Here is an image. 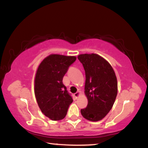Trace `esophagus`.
Masks as SVG:
<instances>
[{
    "label": "esophagus",
    "instance_id": "34e87169",
    "mask_svg": "<svg viewBox=\"0 0 148 148\" xmlns=\"http://www.w3.org/2000/svg\"><path fill=\"white\" fill-rule=\"evenodd\" d=\"M79 95H80V92H76L75 94H74V96L75 98V99H77L78 97L79 96Z\"/></svg>",
    "mask_w": 148,
    "mask_h": 148
}]
</instances>
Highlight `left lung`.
Masks as SVG:
<instances>
[{
    "mask_svg": "<svg viewBox=\"0 0 148 148\" xmlns=\"http://www.w3.org/2000/svg\"><path fill=\"white\" fill-rule=\"evenodd\" d=\"M86 73L85 94L88 100L86 108L81 109L87 120H102L111 110L117 95V79L110 64L96 54L78 56Z\"/></svg>",
    "mask_w": 148,
    "mask_h": 148,
    "instance_id": "8db88e82",
    "label": "left lung"
}]
</instances>
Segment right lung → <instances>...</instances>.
Returning <instances> with one entry per match:
<instances>
[{"instance_id":"obj_1","label":"right lung","mask_w":148,"mask_h":148,"mask_svg":"<svg viewBox=\"0 0 148 148\" xmlns=\"http://www.w3.org/2000/svg\"><path fill=\"white\" fill-rule=\"evenodd\" d=\"M75 60V56L50 54L38 68L34 86L36 98L42 113L52 121L64 119L73 102L62 79Z\"/></svg>"}]
</instances>
